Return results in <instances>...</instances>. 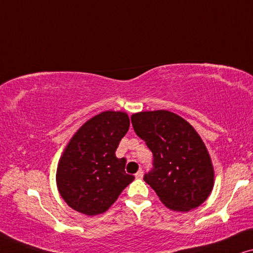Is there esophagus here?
Instances as JSON below:
<instances>
[{"label":"esophagus","instance_id":"34e87169","mask_svg":"<svg viewBox=\"0 0 253 253\" xmlns=\"http://www.w3.org/2000/svg\"><path fill=\"white\" fill-rule=\"evenodd\" d=\"M135 177H136V179H142V177H143V170L138 169L137 173L135 174Z\"/></svg>","mask_w":253,"mask_h":253}]
</instances>
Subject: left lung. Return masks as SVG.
Returning <instances> with one entry per match:
<instances>
[{
    "label": "left lung",
    "mask_w": 253,
    "mask_h": 253,
    "mask_svg": "<svg viewBox=\"0 0 253 253\" xmlns=\"http://www.w3.org/2000/svg\"><path fill=\"white\" fill-rule=\"evenodd\" d=\"M131 125L154 156L143 179L167 208L187 212L206 201L214 172L205 144L189 123L158 110L135 113Z\"/></svg>",
    "instance_id": "left-lung-1"
}]
</instances>
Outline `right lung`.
I'll list each match as a JSON object with an SVG mask.
<instances>
[{
	"instance_id": "add662e5",
	"label": "right lung",
	"mask_w": 253,
	"mask_h": 253,
	"mask_svg": "<svg viewBox=\"0 0 253 253\" xmlns=\"http://www.w3.org/2000/svg\"><path fill=\"white\" fill-rule=\"evenodd\" d=\"M129 128L125 112L105 111L84 124L71 138L57 167V187L70 208L87 215L104 213L134 180L117 158Z\"/></svg>"
}]
</instances>
